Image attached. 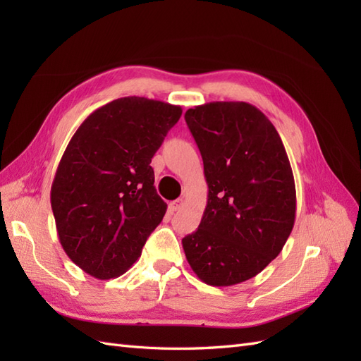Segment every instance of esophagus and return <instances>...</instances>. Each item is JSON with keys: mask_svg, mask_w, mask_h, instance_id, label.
<instances>
[{"mask_svg": "<svg viewBox=\"0 0 361 361\" xmlns=\"http://www.w3.org/2000/svg\"><path fill=\"white\" fill-rule=\"evenodd\" d=\"M182 206H183V200H182V199H178V200H173V202L170 203V207H171V211H179Z\"/></svg>", "mask_w": 361, "mask_h": 361, "instance_id": "34e87169", "label": "esophagus"}]
</instances>
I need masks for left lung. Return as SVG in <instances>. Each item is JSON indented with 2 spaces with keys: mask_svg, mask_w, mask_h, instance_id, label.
Segmentation results:
<instances>
[{
  "mask_svg": "<svg viewBox=\"0 0 361 361\" xmlns=\"http://www.w3.org/2000/svg\"><path fill=\"white\" fill-rule=\"evenodd\" d=\"M185 120L202 154L207 204L182 247L206 285L233 286L267 268L292 232L290 162L277 129L255 105L209 102L190 108Z\"/></svg>",
  "mask_w": 361,
  "mask_h": 361,
  "instance_id": "1",
  "label": "left lung"
}]
</instances>
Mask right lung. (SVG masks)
I'll list each match as a JSON object with an SVG mask.
<instances>
[{
	"instance_id": "right-lung-1",
	"label": "right lung",
	"mask_w": 361,
	"mask_h": 361,
	"mask_svg": "<svg viewBox=\"0 0 361 361\" xmlns=\"http://www.w3.org/2000/svg\"><path fill=\"white\" fill-rule=\"evenodd\" d=\"M182 108L128 96L97 108L64 150L51 187L57 233L69 259L94 279L125 274L167 204L152 158Z\"/></svg>"
}]
</instances>
